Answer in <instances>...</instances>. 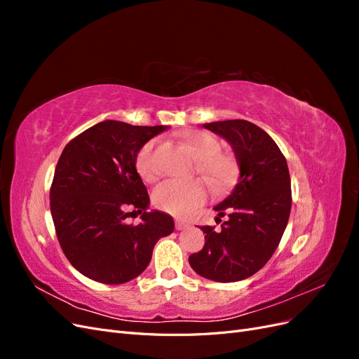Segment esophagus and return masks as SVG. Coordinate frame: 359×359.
<instances>
[{"mask_svg": "<svg viewBox=\"0 0 359 359\" xmlns=\"http://www.w3.org/2000/svg\"><path fill=\"white\" fill-rule=\"evenodd\" d=\"M175 226H177V231H182V229H187V227H189V223H186V222H181V220H177V222H175Z\"/></svg>", "mask_w": 359, "mask_h": 359, "instance_id": "esophagus-1", "label": "esophagus"}]
</instances>
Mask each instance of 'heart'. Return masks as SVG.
Masks as SVG:
<instances>
[{"label":"heart","instance_id":"b5f03b06","mask_svg":"<svg viewBox=\"0 0 359 359\" xmlns=\"http://www.w3.org/2000/svg\"><path fill=\"white\" fill-rule=\"evenodd\" d=\"M158 142L149 140L136 157V168L144 181L153 182L158 177L156 148ZM186 148L196 158V170L212 190L229 187L236 173L235 161L229 154L220 153V142L205 132H193L186 136ZM206 199V189L199 180L187 182L166 181L153 193V202L158 210L173 215H186L198 208Z\"/></svg>","mask_w":359,"mask_h":359}]
</instances>
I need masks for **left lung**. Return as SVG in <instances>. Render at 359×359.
Wrapping results in <instances>:
<instances>
[{"label":"left lung","mask_w":359,"mask_h":359,"mask_svg":"<svg viewBox=\"0 0 359 359\" xmlns=\"http://www.w3.org/2000/svg\"><path fill=\"white\" fill-rule=\"evenodd\" d=\"M229 142L240 168L232 193L214 206L220 231L202 226L205 245L189 257L205 278L232 283L252 277L274 255L287 226L292 191L285 156L266 132L244 119L203 124ZM222 222V220H220Z\"/></svg>","instance_id":"1"}]
</instances>
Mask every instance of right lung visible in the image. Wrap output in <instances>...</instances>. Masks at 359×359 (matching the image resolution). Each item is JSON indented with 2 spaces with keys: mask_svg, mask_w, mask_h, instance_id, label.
I'll list each match as a JSON object with an SVG mask.
<instances>
[{
  "mask_svg": "<svg viewBox=\"0 0 359 359\" xmlns=\"http://www.w3.org/2000/svg\"><path fill=\"white\" fill-rule=\"evenodd\" d=\"M168 128L106 119L64 148L53 173L50 212L64 255L85 277L127 283L144 273L160 238L175 229L169 214L148 212L149 196L136 170L140 148ZM132 208L143 214L136 226L125 223Z\"/></svg>",
  "mask_w": 359,
  "mask_h": 359,
  "instance_id": "add662e5",
  "label": "right lung"
}]
</instances>
